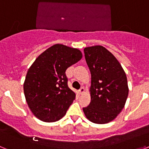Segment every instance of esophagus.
Returning <instances> with one entry per match:
<instances>
[{"mask_svg": "<svg viewBox=\"0 0 149 149\" xmlns=\"http://www.w3.org/2000/svg\"><path fill=\"white\" fill-rule=\"evenodd\" d=\"M84 91H85L84 87H81V89H79V93H80V94H83V93H84Z\"/></svg>", "mask_w": 149, "mask_h": 149, "instance_id": "obj_1", "label": "esophagus"}]
</instances>
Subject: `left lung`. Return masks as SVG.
Masks as SVG:
<instances>
[{"instance_id": "1", "label": "left lung", "mask_w": 149, "mask_h": 149, "mask_svg": "<svg viewBox=\"0 0 149 149\" xmlns=\"http://www.w3.org/2000/svg\"><path fill=\"white\" fill-rule=\"evenodd\" d=\"M84 55L91 72V102L83 110L91 122L108 123L125 104L127 77L119 61L103 46L84 48Z\"/></svg>"}]
</instances>
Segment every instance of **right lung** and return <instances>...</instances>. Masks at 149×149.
<instances>
[{
  "label": "right lung",
  "mask_w": 149,
  "mask_h": 149,
  "mask_svg": "<svg viewBox=\"0 0 149 149\" xmlns=\"http://www.w3.org/2000/svg\"><path fill=\"white\" fill-rule=\"evenodd\" d=\"M82 58L81 51L56 44L36 59L24 84L26 101L33 115L43 122L62 119L75 93L68 86L65 71Z\"/></svg>",
  "instance_id": "right-lung-1"
}]
</instances>
